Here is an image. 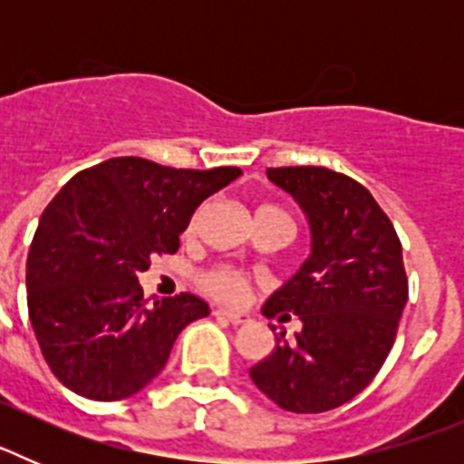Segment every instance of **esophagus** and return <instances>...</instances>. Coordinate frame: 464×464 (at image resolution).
I'll return each instance as SVG.
<instances>
[{
  "label": "esophagus",
  "mask_w": 464,
  "mask_h": 464,
  "mask_svg": "<svg viewBox=\"0 0 464 464\" xmlns=\"http://www.w3.org/2000/svg\"><path fill=\"white\" fill-rule=\"evenodd\" d=\"M213 314L229 321L232 325H246V323L251 321V315L248 314H241V311H232V309H225V306H218V309H213Z\"/></svg>",
  "instance_id": "esophagus-1"
}]
</instances>
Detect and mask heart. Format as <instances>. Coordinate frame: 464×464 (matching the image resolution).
<instances>
[{
	"mask_svg": "<svg viewBox=\"0 0 464 464\" xmlns=\"http://www.w3.org/2000/svg\"><path fill=\"white\" fill-rule=\"evenodd\" d=\"M199 216H202V211H197L195 216H192L188 229L197 227V223H199ZM257 218H288L290 220V216L283 211L281 207L265 204V207L257 208ZM202 285L208 290V293L216 295V297L227 299V302H239V299H244V295L248 293V288H251V281H248V276H246L241 269L213 267V269H208V272L202 274Z\"/></svg>",
	"mask_w": 464,
	"mask_h": 464,
	"instance_id": "heart-1",
	"label": "heart"
}]
</instances>
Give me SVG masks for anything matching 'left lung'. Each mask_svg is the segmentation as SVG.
<instances>
[{
    "instance_id": "left-lung-1",
    "label": "left lung",
    "mask_w": 464,
    "mask_h": 464,
    "mask_svg": "<svg viewBox=\"0 0 464 464\" xmlns=\"http://www.w3.org/2000/svg\"><path fill=\"white\" fill-rule=\"evenodd\" d=\"M267 176L304 208L311 257L262 314L299 315L293 342L251 370L253 383L293 413H323L353 400L391 353L409 297L391 218L355 179L325 167H276Z\"/></svg>"
}]
</instances>
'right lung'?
I'll list each match as a JSON object with an SVG mask.
<instances>
[{"mask_svg": "<svg viewBox=\"0 0 464 464\" xmlns=\"http://www.w3.org/2000/svg\"><path fill=\"white\" fill-rule=\"evenodd\" d=\"M239 174L111 158L57 192L27 256V311L60 383L116 401L162 372L176 337L208 315V304L181 293L146 306L137 276L150 257L179 251L197 207Z\"/></svg>", "mask_w": 464, "mask_h": 464, "instance_id": "1", "label": "right lung"}]
</instances>
